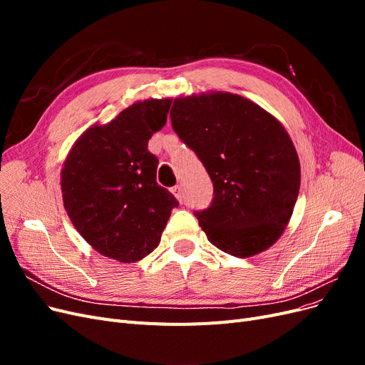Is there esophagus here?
<instances>
[{
    "label": "esophagus",
    "instance_id": "34e87169",
    "mask_svg": "<svg viewBox=\"0 0 365 365\" xmlns=\"http://www.w3.org/2000/svg\"><path fill=\"white\" fill-rule=\"evenodd\" d=\"M170 192L173 193V196L176 197V200H178L180 202H182V187H181L180 184H178V185H175V187H172Z\"/></svg>",
    "mask_w": 365,
    "mask_h": 365
}]
</instances>
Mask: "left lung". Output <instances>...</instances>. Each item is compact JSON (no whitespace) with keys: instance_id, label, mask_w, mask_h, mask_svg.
I'll return each mask as SVG.
<instances>
[{"instance_id":"left-lung-1","label":"left lung","mask_w":365,"mask_h":365,"mask_svg":"<svg viewBox=\"0 0 365 365\" xmlns=\"http://www.w3.org/2000/svg\"><path fill=\"white\" fill-rule=\"evenodd\" d=\"M170 118L213 182L212 205L195 213L210 244L240 259L272 247L289 224L302 178L283 125L224 91L176 97Z\"/></svg>"}]
</instances>
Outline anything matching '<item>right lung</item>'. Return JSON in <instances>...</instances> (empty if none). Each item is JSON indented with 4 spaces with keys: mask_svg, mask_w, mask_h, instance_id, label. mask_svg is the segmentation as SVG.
<instances>
[{
    "mask_svg": "<svg viewBox=\"0 0 365 365\" xmlns=\"http://www.w3.org/2000/svg\"><path fill=\"white\" fill-rule=\"evenodd\" d=\"M172 98H148L76 140L61 172L65 212L102 256L123 263L146 257L161 240L175 196L157 184L158 158L148 150Z\"/></svg>",
    "mask_w": 365,
    "mask_h": 365,
    "instance_id": "add662e5",
    "label": "right lung"
}]
</instances>
